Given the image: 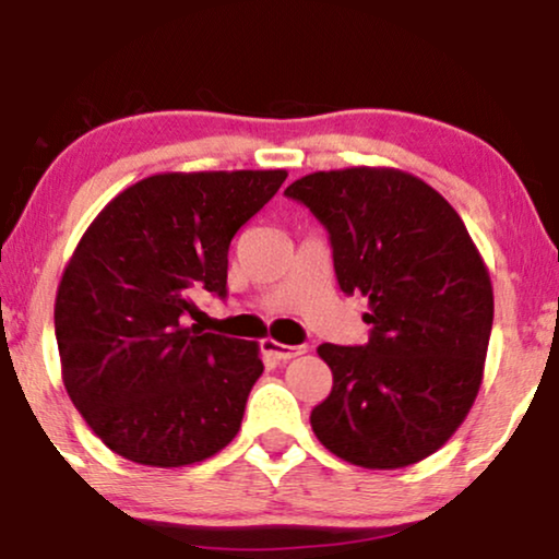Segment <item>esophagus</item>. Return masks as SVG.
Here are the masks:
<instances>
[{"label":"esophagus","mask_w":559,"mask_h":559,"mask_svg":"<svg viewBox=\"0 0 559 559\" xmlns=\"http://www.w3.org/2000/svg\"><path fill=\"white\" fill-rule=\"evenodd\" d=\"M263 350L267 353V356H273L275 361H292V358L307 353V345H284V343H275V341H263Z\"/></svg>","instance_id":"34e87169"}]
</instances>
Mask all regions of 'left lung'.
<instances>
[{"mask_svg":"<svg viewBox=\"0 0 559 559\" xmlns=\"http://www.w3.org/2000/svg\"><path fill=\"white\" fill-rule=\"evenodd\" d=\"M286 195L328 229L343 294L369 299V343H322L330 397L322 447L366 469H400L443 447L479 392L492 286L451 203L392 167L312 173Z\"/></svg>","mask_w":559,"mask_h":559,"instance_id":"8db88e82","label":"left lung"}]
</instances>
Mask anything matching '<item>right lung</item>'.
<instances>
[{
    "mask_svg": "<svg viewBox=\"0 0 559 559\" xmlns=\"http://www.w3.org/2000/svg\"><path fill=\"white\" fill-rule=\"evenodd\" d=\"M286 169L165 173L126 188L76 245L56 294L63 386L95 436L150 467H186L242 426L258 343L186 324L227 299L229 245Z\"/></svg>",
    "mask_w": 559,
    "mask_h": 559,
    "instance_id": "right-lung-1",
    "label": "right lung"
}]
</instances>
